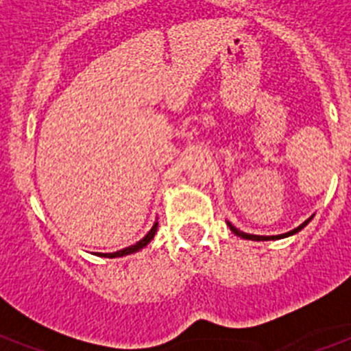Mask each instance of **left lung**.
<instances>
[{
	"label": "left lung",
	"mask_w": 351,
	"mask_h": 351,
	"mask_svg": "<svg viewBox=\"0 0 351 351\" xmlns=\"http://www.w3.org/2000/svg\"><path fill=\"white\" fill-rule=\"evenodd\" d=\"M311 221V218L309 219H306V221L302 223V225H299L297 226V228H293V230L291 232H288V234H281V235H253V234H244V232H241V230H237V228H235L234 225H232V223H228V226H230V230L234 232L235 235H239V237H243V239H250V241H276V239H283V237H288V235H293V234H297V232H300L304 228V226L308 225V223Z\"/></svg>",
	"instance_id": "obj_1"
}]
</instances>
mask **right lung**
I'll use <instances>...</instances> for the list:
<instances>
[{
	"mask_svg": "<svg viewBox=\"0 0 351 351\" xmlns=\"http://www.w3.org/2000/svg\"><path fill=\"white\" fill-rule=\"evenodd\" d=\"M156 228H158V223H154L153 228L147 232V235H145L144 239H141L137 244H133V246H128L125 247V250H119L116 251V253H100V256H105V258H116V256H125V255H132V253H135V251L142 250L144 246H147L151 241H153L154 234H156Z\"/></svg>",
	"mask_w": 351,
	"mask_h": 351,
	"instance_id": "1",
	"label": "right lung"
}]
</instances>
